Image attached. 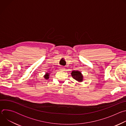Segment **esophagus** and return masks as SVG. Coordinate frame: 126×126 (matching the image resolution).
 <instances>
[{
  "mask_svg": "<svg viewBox=\"0 0 126 126\" xmlns=\"http://www.w3.org/2000/svg\"><path fill=\"white\" fill-rule=\"evenodd\" d=\"M60 70H61V71H64L65 70V68L64 67H61L60 68Z\"/></svg>",
  "mask_w": 126,
  "mask_h": 126,
  "instance_id": "obj_1",
  "label": "esophagus"
}]
</instances>
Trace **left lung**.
I'll use <instances>...</instances> for the list:
<instances>
[{"label":"left lung","mask_w":126,"mask_h":126,"mask_svg":"<svg viewBox=\"0 0 126 126\" xmlns=\"http://www.w3.org/2000/svg\"><path fill=\"white\" fill-rule=\"evenodd\" d=\"M71 75L75 80L79 82H82L83 80V76L80 71H73L72 72Z\"/></svg>","instance_id":"8db88e82"}]
</instances>
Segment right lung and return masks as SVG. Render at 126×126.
<instances>
[{"instance_id":"add662e5","label":"right lung","mask_w":126,"mask_h":126,"mask_svg":"<svg viewBox=\"0 0 126 126\" xmlns=\"http://www.w3.org/2000/svg\"><path fill=\"white\" fill-rule=\"evenodd\" d=\"M49 73H46V74L44 75V78L46 79H49Z\"/></svg>"}]
</instances>
